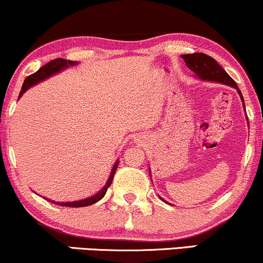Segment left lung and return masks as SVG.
I'll return each mask as SVG.
<instances>
[{
	"instance_id": "8db88e82",
	"label": "left lung",
	"mask_w": 263,
	"mask_h": 263,
	"mask_svg": "<svg viewBox=\"0 0 263 263\" xmlns=\"http://www.w3.org/2000/svg\"><path fill=\"white\" fill-rule=\"evenodd\" d=\"M181 58L183 59V61H185L186 66H187V67L191 69V71L194 72V73L197 76L200 80L218 82V83H223V84L230 85V87L235 88V89L238 90L240 98H241L243 109H245V103H243V98L241 96V91L239 90L235 81H234L226 71H224L222 66H220L219 63L216 61V60H214L213 58H211V56L205 55V53H202V52L187 53V55H181Z\"/></svg>"
}]
</instances>
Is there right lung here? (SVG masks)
<instances>
[{"instance_id":"add662e5","label":"right lung","mask_w":263,"mask_h":263,"mask_svg":"<svg viewBox=\"0 0 263 263\" xmlns=\"http://www.w3.org/2000/svg\"><path fill=\"white\" fill-rule=\"evenodd\" d=\"M77 63H78L77 61H69V60H65V59H56V60H52V61L47 62L46 65H44L43 67H40L39 69H37L35 73L28 76V77L25 78L24 83H23V85H22L20 98L23 96V93H25V90L29 89V88L33 87V85L37 84L41 81L46 80V78H49L50 76L58 73V72H61L62 69L67 68V67H69V66H76ZM118 165H119V162L116 160L115 165L112 166L111 174H110V178L107 179V182L105 183V186H104V187L101 189L98 194L91 196V197L84 198V200H80V201H73V202H55V201H51V202L52 203H56L59 205H65V207H85V205H90V204L96 203V202L100 201L101 198L105 196L107 189H109V186L111 185L114 175H115L116 169H118ZM45 200H47V198H45ZM47 201H50V200H47Z\"/></svg>"}]
</instances>
